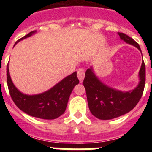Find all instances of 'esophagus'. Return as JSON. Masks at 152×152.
<instances>
[{
  "mask_svg": "<svg viewBox=\"0 0 152 152\" xmlns=\"http://www.w3.org/2000/svg\"><path fill=\"white\" fill-rule=\"evenodd\" d=\"M77 77H78L80 82H82L84 78V76H85V72H84V69L82 68H80L77 69Z\"/></svg>",
  "mask_w": 152,
  "mask_h": 152,
  "instance_id": "esophagus-1",
  "label": "esophagus"
}]
</instances>
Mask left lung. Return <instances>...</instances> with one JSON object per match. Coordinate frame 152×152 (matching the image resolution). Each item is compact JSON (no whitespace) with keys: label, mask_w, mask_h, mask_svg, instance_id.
<instances>
[{"label":"left lung","mask_w":152,"mask_h":152,"mask_svg":"<svg viewBox=\"0 0 152 152\" xmlns=\"http://www.w3.org/2000/svg\"><path fill=\"white\" fill-rule=\"evenodd\" d=\"M126 43L135 46L141 52L136 42L123 33H118ZM139 83L132 91L123 92L114 89L101 82L95 75L92 67L85 72L83 81L87 94L88 107L91 113L97 119L107 120L123 116L131 111L139 103L145 84V64L142 61L139 73Z\"/></svg>","instance_id":"obj_1"}]
</instances>
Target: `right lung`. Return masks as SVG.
Wrapping results in <instances>:
<instances>
[{
  "label": "right lung",
  "mask_w": 152,
  "mask_h": 152,
  "mask_svg": "<svg viewBox=\"0 0 152 152\" xmlns=\"http://www.w3.org/2000/svg\"><path fill=\"white\" fill-rule=\"evenodd\" d=\"M36 33V30L32 31L19 39L15 45L20 40L29 37ZM7 82L12 100L23 112L39 119H54L64 113L70 95L75 86L78 84L79 80L77 77V72H75L45 92L35 95L24 94L12 82L7 64Z\"/></svg>",
  "instance_id": "1"
}]
</instances>
